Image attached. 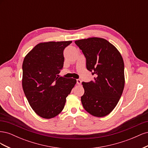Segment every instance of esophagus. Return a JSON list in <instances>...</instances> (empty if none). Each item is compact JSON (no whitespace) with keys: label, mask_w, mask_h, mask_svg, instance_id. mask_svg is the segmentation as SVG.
Returning <instances> with one entry per match:
<instances>
[{"label":"esophagus","mask_w":148,"mask_h":148,"mask_svg":"<svg viewBox=\"0 0 148 148\" xmlns=\"http://www.w3.org/2000/svg\"><path fill=\"white\" fill-rule=\"evenodd\" d=\"M77 83L78 85H80V84H81V83H82V81H81V79H77Z\"/></svg>","instance_id":"obj_1"}]
</instances>
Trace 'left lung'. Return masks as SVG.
Instances as JSON below:
<instances>
[{
  "mask_svg": "<svg viewBox=\"0 0 148 148\" xmlns=\"http://www.w3.org/2000/svg\"><path fill=\"white\" fill-rule=\"evenodd\" d=\"M75 42L86 57L87 69L96 76L94 81L82 83L84 89L81 97L83 106L95 117H104L114 109L124 89L122 55L104 38L93 37Z\"/></svg>",
  "mask_w": 148,
  "mask_h": 148,
  "instance_id": "1",
  "label": "left lung"
}]
</instances>
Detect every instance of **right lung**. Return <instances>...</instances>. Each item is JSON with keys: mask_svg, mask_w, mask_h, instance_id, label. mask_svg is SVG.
Segmentation results:
<instances>
[{"mask_svg": "<svg viewBox=\"0 0 148 148\" xmlns=\"http://www.w3.org/2000/svg\"><path fill=\"white\" fill-rule=\"evenodd\" d=\"M71 42H40L25 57L22 87L31 108L42 118L49 119L59 115L77 83L75 79L58 75L64 66V49Z\"/></svg>", "mask_w": 148, "mask_h": 148, "instance_id": "add662e5", "label": "right lung"}]
</instances>
